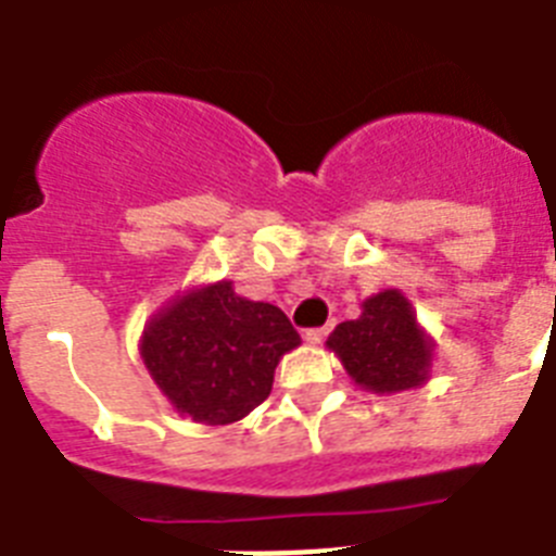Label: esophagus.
Masks as SVG:
<instances>
[{
    "label": "esophagus",
    "mask_w": 556,
    "mask_h": 556,
    "mask_svg": "<svg viewBox=\"0 0 556 556\" xmlns=\"http://www.w3.org/2000/svg\"><path fill=\"white\" fill-rule=\"evenodd\" d=\"M328 330H330V325H328V328H311V330H305V342L307 344H319L321 339L328 336Z\"/></svg>",
    "instance_id": "esophagus-1"
}]
</instances>
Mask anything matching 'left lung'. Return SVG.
<instances>
[{"instance_id": "1", "label": "left lung", "mask_w": 556, "mask_h": 556, "mask_svg": "<svg viewBox=\"0 0 556 556\" xmlns=\"http://www.w3.org/2000/svg\"><path fill=\"white\" fill-rule=\"evenodd\" d=\"M328 348L342 358L344 370L358 387L390 395L429 379L435 344L415 319L407 296L390 288L362 302L358 319L336 325Z\"/></svg>"}]
</instances>
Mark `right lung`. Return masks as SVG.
I'll return each mask as SVG.
<instances>
[{
	"label": "right lung",
	"instance_id": "obj_1",
	"mask_svg": "<svg viewBox=\"0 0 556 556\" xmlns=\"http://www.w3.org/2000/svg\"><path fill=\"white\" fill-rule=\"evenodd\" d=\"M296 344L277 305L237 296L223 279L161 307L141 336V358L177 413L223 427L268 399L279 358Z\"/></svg>",
	"mask_w": 556,
	"mask_h": 556
}]
</instances>
